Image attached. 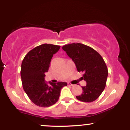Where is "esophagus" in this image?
<instances>
[{
    "instance_id": "esophagus-1",
    "label": "esophagus",
    "mask_w": 130,
    "mask_h": 130,
    "mask_svg": "<svg viewBox=\"0 0 130 130\" xmlns=\"http://www.w3.org/2000/svg\"><path fill=\"white\" fill-rule=\"evenodd\" d=\"M68 86H71V87H74V86H75V85L71 84V83H68Z\"/></svg>"
}]
</instances>
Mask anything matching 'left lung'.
Masks as SVG:
<instances>
[{"mask_svg": "<svg viewBox=\"0 0 130 130\" xmlns=\"http://www.w3.org/2000/svg\"><path fill=\"white\" fill-rule=\"evenodd\" d=\"M75 63L77 71L84 72L82 77L86 86L83 93L76 97L78 100L90 103L96 100L104 90L108 75L106 65L98 52L81 43H71L62 47Z\"/></svg>", "mask_w": 130, "mask_h": 130, "instance_id": "obj_1", "label": "left lung"}]
</instances>
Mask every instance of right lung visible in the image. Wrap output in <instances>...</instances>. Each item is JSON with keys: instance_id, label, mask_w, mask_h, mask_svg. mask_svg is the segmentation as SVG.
Segmentation results:
<instances>
[{"instance_id": "obj_1", "label": "right lung", "mask_w": 130, "mask_h": 130, "mask_svg": "<svg viewBox=\"0 0 130 130\" xmlns=\"http://www.w3.org/2000/svg\"><path fill=\"white\" fill-rule=\"evenodd\" d=\"M60 46L43 44L37 46L26 54L21 64V76L22 87L34 104L40 107H50L58 101L60 90L67 86L65 82L57 83L44 80L53 55Z\"/></svg>"}]
</instances>
